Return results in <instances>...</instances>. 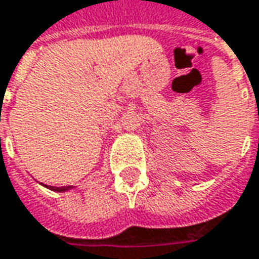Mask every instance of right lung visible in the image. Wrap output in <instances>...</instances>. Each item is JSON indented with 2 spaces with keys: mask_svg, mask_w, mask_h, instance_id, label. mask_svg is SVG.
Returning a JSON list of instances; mask_svg holds the SVG:
<instances>
[{
  "mask_svg": "<svg viewBox=\"0 0 259 259\" xmlns=\"http://www.w3.org/2000/svg\"><path fill=\"white\" fill-rule=\"evenodd\" d=\"M46 186V185H45ZM49 189H52V191H57V192H63V191H67V189H70V186H61V188H53V186H48Z\"/></svg>",
  "mask_w": 259,
  "mask_h": 259,
  "instance_id": "right-lung-1",
  "label": "right lung"
}]
</instances>
